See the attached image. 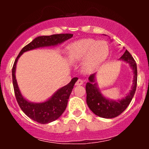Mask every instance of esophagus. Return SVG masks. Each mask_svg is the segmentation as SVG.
Segmentation results:
<instances>
[{
    "instance_id": "esophagus-1",
    "label": "esophagus",
    "mask_w": 149,
    "mask_h": 149,
    "mask_svg": "<svg viewBox=\"0 0 149 149\" xmlns=\"http://www.w3.org/2000/svg\"><path fill=\"white\" fill-rule=\"evenodd\" d=\"M83 80L81 79H78L77 80V82L76 83V85H83Z\"/></svg>"
}]
</instances>
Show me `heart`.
Wrapping results in <instances>:
<instances>
[{"label": "heart", "instance_id": "1", "mask_svg": "<svg viewBox=\"0 0 149 149\" xmlns=\"http://www.w3.org/2000/svg\"><path fill=\"white\" fill-rule=\"evenodd\" d=\"M71 60L78 61L85 59V66L88 70H93L105 61L109 55L107 42L92 38H84L71 43L68 47Z\"/></svg>", "mask_w": 149, "mask_h": 149}]
</instances>
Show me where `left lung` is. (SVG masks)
<instances>
[{
	"label": "left lung",
	"mask_w": 149,
	"mask_h": 149,
	"mask_svg": "<svg viewBox=\"0 0 149 149\" xmlns=\"http://www.w3.org/2000/svg\"><path fill=\"white\" fill-rule=\"evenodd\" d=\"M119 59L129 64L133 73L132 85L129 93L125 97L121 100H113L104 96L96 81L97 73L90 76L89 82L86 84V102L88 107L95 115L104 118H113L122 113L131 102L136 91L137 69L134 59L127 49Z\"/></svg>",
	"instance_id": "1"
}]
</instances>
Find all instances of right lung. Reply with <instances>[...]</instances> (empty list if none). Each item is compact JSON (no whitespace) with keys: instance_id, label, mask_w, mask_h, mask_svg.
I'll list each match as a JSON object with an SVG mask.
<instances>
[{"instance_id":"1","label":"right lung","mask_w":149,"mask_h":149,"mask_svg":"<svg viewBox=\"0 0 149 149\" xmlns=\"http://www.w3.org/2000/svg\"><path fill=\"white\" fill-rule=\"evenodd\" d=\"M73 36V34L63 33L54 34L51 36H41L34 38L30 43L24 47L20 51L17 57L15 59L12 71L13 83L14 87L15 97L19 106L23 112L34 121L41 124H46L56 120L61 116V114L67 107L68 100L71 95L78 78H73L68 85L59 88L54 94L42 102H32L27 100L22 95L17 81L16 80V68L19 58L22 54L28 51L45 47H54L69 40Z\"/></svg>"}]
</instances>
